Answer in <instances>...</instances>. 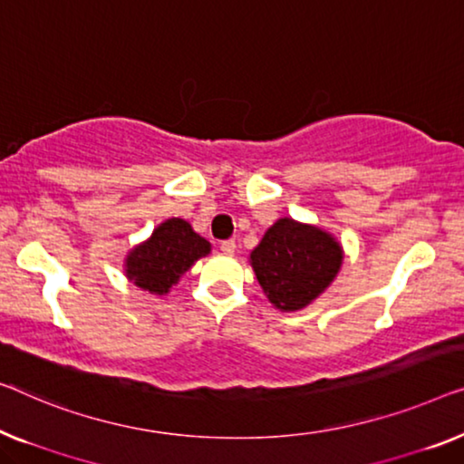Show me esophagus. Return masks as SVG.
Segmentation results:
<instances>
[{
    "label": "esophagus",
    "instance_id": "obj_1",
    "mask_svg": "<svg viewBox=\"0 0 464 464\" xmlns=\"http://www.w3.org/2000/svg\"><path fill=\"white\" fill-rule=\"evenodd\" d=\"M235 247H237V244H235V239H225V241H220V252L223 254H233L235 252Z\"/></svg>",
    "mask_w": 464,
    "mask_h": 464
}]
</instances>
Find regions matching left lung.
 <instances>
[{
  "label": "left lung",
  "mask_w": 464,
  "mask_h": 464,
  "mask_svg": "<svg viewBox=\"0 0 464 464\" xmlns=\"http://www.w3.org/2000/svg\"><path fill=\"white\" fill-rule=\"evenodd\" d=\"M342 247L319 227L279 218L250 254L266 298L281 310H300L329 287L342 266Z\"/></svg>",
  "instance_id": "8db88e82"
}]
</instances>
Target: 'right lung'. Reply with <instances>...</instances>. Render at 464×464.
I'll return each instance as SVG.
<instances>
[{"label": "right lung", "mask_w": 464, "mask_h": 464, "mask_svg": "<svg viewBox=\"0 0 464 464\" xmlns=\"http://www.w3.org/2000/svg\"><path fill=\"white\" fill-rule=\"evenodd\" d=\"M208 252L210 244L191 229L188 220L169 218L127 256V276L137 287L162 295Z\"/></svg>", "instance_id": "obj_1"}]
</instances>
